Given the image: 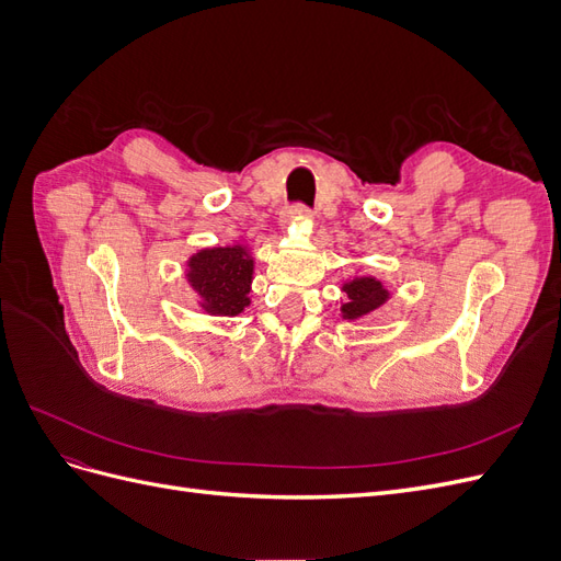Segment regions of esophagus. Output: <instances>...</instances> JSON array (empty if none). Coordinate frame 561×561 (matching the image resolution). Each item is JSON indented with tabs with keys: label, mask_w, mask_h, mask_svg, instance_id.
Segmentation results:
<instances>
[{
	"label": "esophagus",
	"mask_w": 561,
	"mask_h": 561,
	"mask_svg": "<svg viewBox=\"0 0 561 561\" xmlns=\"http://www.w3.org/2000/svg\"><path fill=\"white\" fill-rule=\"evenodd\" d=\"M290 217L293 219H309L311 217V208L304 206V203H295V206L290 208Z\"/></svg>",
	"instance_id": "obj_1"
}]
</instances>
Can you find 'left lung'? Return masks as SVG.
I'll use <instances>...</instances> for the list:
<instances>
[{"label":"left lung","mask_w":561,"mask_h":561,"mask_svg":"<svg viewBox=\"0 0 561 561\" xmlns=\"http://www.w3.org/2000/svg\"><path fill=\"white\" fill-rule=\"evenodd\" d=\"M342 290L348 297V301L342 307V313L346 320L363 318L375 309H379L388 299V290L377 278H353L344 283Z\"/></svg>","instance_id":"1"}]
</instances>
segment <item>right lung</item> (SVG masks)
Here are the masks:
<instances>
[{"label":"right lung","mask_w":561,"mask_h":561,"mask_svg":"<svg viewBox=\"0 0 561 561\" xmlns=\"http://www.w3.org/2000/svg\"><path fill=\"white\" fill-rule=\"evenodd\" d=\"M186 280L210 316H239L250 304L252 257L243 245L206 248L186 262Z\"/></svg>","instance_id":"obj_1"}]
</instances>
